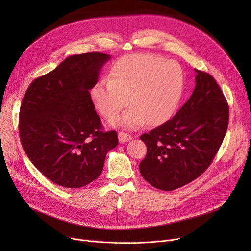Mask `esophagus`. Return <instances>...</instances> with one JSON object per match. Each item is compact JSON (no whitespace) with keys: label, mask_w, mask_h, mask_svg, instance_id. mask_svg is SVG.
<instances>
[{"label":"esophagus","mask_w":251,"mask_h":251,"mask_svg":"<svg viewBox=\"0 0 251 251\" xmlns=\"http://www.w3.org/2000/svg\"><path fill=\"white\" fill-rule=\"evenodd\" d=\"M118 138H119V142L120 143H126L128 141H130L132 139L131 135L125 133V132H119L118 134Z\"/></svg>","instance_id":"1"}]
</instances>
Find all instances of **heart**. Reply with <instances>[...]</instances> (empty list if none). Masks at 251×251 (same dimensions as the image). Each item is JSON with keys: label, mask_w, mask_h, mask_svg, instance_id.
Listing matches in <instances>:
<instances>
[{"label": "heart", "mask_w": 251, "mask_h": 251, "mask_svg": "<svg viewBox=\"0 0 251 251\" xmlns=\"http://www.w3.org/2000/svg\"><path fill=\"white\" fill-rule=\"evenodd\" d=\"M184 81L176 62L150 53L130 54L112 65L109 79L93 85L91 98L107 119L115 117L129 102L132 106L112 124L135 130L147 121L151 125L166 122L181 101Z\"/></svg>", "instance_id": "b5f03b06"}]
</instances>
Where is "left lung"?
Segmentation results:
<instances>
[{
  "label": "left lung",
  "mask_w": 251,
  "mask_h": 251,
  "mask_svg": "<svg viewBox=\"0 0 251 251\" xmlns=\"http://www.w3.org/2000/svg\"><path fill=\"white\" fill-rule=\"evenodd\" d=\"M196 87L171 119L143 134L147 154L139 169L150 185L174 191L199 177L211 164L226 136L229 109L210 75L195 69Z\"/></svg>",
  "instance_id": "obj_1"
}]
</instances>
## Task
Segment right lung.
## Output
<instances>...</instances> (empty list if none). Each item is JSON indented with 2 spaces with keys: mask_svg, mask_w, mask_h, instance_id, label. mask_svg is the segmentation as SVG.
<instances>
[{
  "mask_svg": "<svg viewBox=\"0 0 251 251\" xmlns=\"http://www.w3.org/2000/svg\"><path fill=\"white\" fill-rule=\"evenodd\" d=\"M110 58L101 52L66 57L35 78L21 104L19 132L30 162L54 184L77 189L100 176L116 131H102L89 89Z\"/></svg>",
  "mask_w": 251,
  "mask_h": 251,
  "instance_id": "right-lung-1",
  "label": "right lung"
}]
</instances>
